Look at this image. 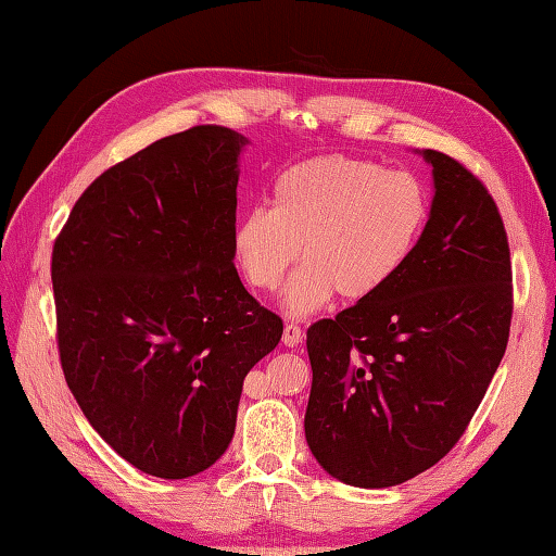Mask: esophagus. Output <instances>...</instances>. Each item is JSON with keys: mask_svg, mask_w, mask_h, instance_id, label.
I'll return each mask as SVG.
<instances>
[{"mask_svg": "<svg viewBox=\"0 0 556 556\" xmlns=\"http://www.w3.org/2000/svg\"><path fill=\"white\" fill-rule=\"evenodd\" d=\"M281 341H285V346H299L301 341H303V329L299 327V325H293V323H289L287 327H285V334H281Z\"/></svg>", "mask_w": 556, "mask_h": 556, "instance_id": "1", "label": "esophagus"}]
</instances>
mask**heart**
Listing matches in <instances>:
<instances>
[{"instance_id": "obj_1", "label": "heart", "mask_w": 556, "mask_h": 556, "mask_svg": "<svg viewBox=\"0 0 556 556\" xmlns=\"http://www.w3.org/2000/svg\"><path fill=\"white\" fill-rule=\"evenodd\" d=\"M430 217L428 193L408 172L327 155L293 164L271 186V207L239 215L231 251L245 281L260 291L281 285L291 315H311L339 296L365 301L401 275Z\"/></svg>"}]
</instances>
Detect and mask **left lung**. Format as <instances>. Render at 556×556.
Segmentation results:
<instances>
[{
  "label": "left lung",
  "instance_id": "left-lung-1",
  "mask_svg": "<svg viewBox=\"0 0 556 556\" xmlns=\"http://www.w3.org/2000/svg\"><path fill=\"white\" fill-rule=\"evenodd\" d=\"M434 198L401 275L308 327L305 440L329 476L392 488L452 452L506 351L509 239L494 198L458 160L425 150Z\"/></svg>",
  "mask_w": 556,
  "mask_h": 556
}]
</instances>
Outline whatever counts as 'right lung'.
Segmentation results:
<instances>
[{"label": "right lung", "mask_w": 556, "mask_h": 556, "mask_svg": "<svg viewBox=\"0 0 556 556\" xmlns=\"http://www.w3.org/2000/svg\"><path fill=\"white\" fill-rule=\"evenodd\" d=\"M245 143L215 124L155 140L83 191L52 248L71 394L155 478H191L227 452L243 377L285 332L233 267Z\"/></svg>", "instance_id": "1"}]
</instances>
